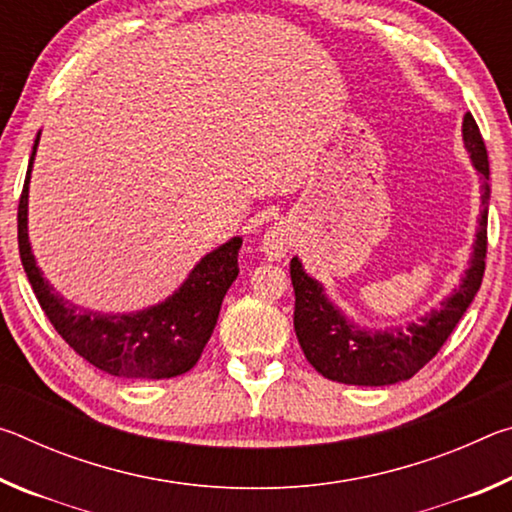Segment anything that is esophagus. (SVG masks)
Wrapping results in <instances>:
<instances>
[{
	"instance_id": "obj_1",
	"label": "esophagus",
	"mask_w": 512,
	"mask_h": 512,
	"mask_svg": "<svg viewBox=\"0 0 512 512\" xmlns=\"http://www.w3.org/2000/svg\"><path fill=\"white\" fill-rule=\"evenodd\" d=\"M293 248V232L287 223H275L262 237V253L268 262H280Z\"/></svg>"
}]
</instances>
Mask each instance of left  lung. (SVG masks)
Segmentation results:
<instances>
[{
  "instance_id": "left-lung-1",
  "label": "left lung",
  "mask_w": 512,
  "mask_h": 512,
  "mask_svg": "<svg viewBox=\"0 0 512 512\" xmlns=\"http://www.w3.org/2000/svg\"><path fill=\"white\" fill-rule=\"evenodd\" d=\"M463 144L474 169L481 173L483 210L479 214L470 266L465 268L461 284L440 302V307L409 325L386 329L359 327L327 298L323 284L302 268L300 259H291V284L296 291L293 327L307 361L323 377L350 386H391L411 379L436 357L465 309L470 307L485 271L490 201L488 151L470 112L463 117Z\"/></svg>"
}]
</instances>
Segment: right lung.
<instances>
[{"label": "right lung", "instance_id": "right-lung-1", "mask_svg": "<svg viewBox=\"0 0 512 512\" xmlns=\"http://www.w3.org/2000/svg\"><path fill=\"white\" fill-rule=\"evenodd\" d=\"M40 133L33 144L17 207V244L24 273L51 325L69 348L108 375L126 379H171L192 370L214 332L221 302L239 275L241 237H232L201 257L187 280L167 300L131 314H101L74 305L42 277L29 241V183Z\"/></svg>", "mask_w": 512, "mask_h": 512}]
</instances>
